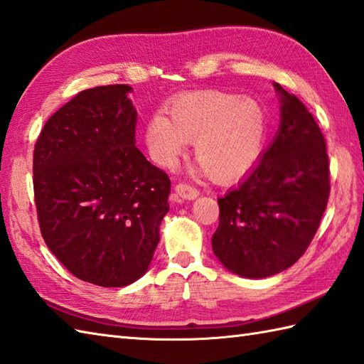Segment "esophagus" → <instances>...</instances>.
I'll list each match as a JSON object with an SVG mask.
<instances>
[{"label":"esophagus","instance_id":"34e87169","mask_svg":"<svg viewBox=\"0 0 364 364\" xmlns=\"http://www.w3.org/2000/svg\"><path fill=\"white\" fill-rule=\"evenodd\" d=\"M176 194L186 198V200H194L200 196V191L194 186V184H189V183H178L175 186Z\"/></svg>","mask_w":364,"mask_h":364}]
</instances>
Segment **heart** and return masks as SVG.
I'll list each match as a JSON object with an SVG mask.
<instances>
[{
  "label": "heart",
  "mask_w": 364,
  "mask_h": 364,
  "mask_svg": "<svg viewBox=\"0 0 364 364\" xmlns=\"http://www.w3.org/2000/svg\"><path fill=\"white\" fill-rule=\"evenodd\" d=\"M266 114L252 98L206 90L184 95L146 123L145 142L151 159L172 167L194 142V158L214 180L230 181L255 166L266 139Z\"/></svg>",
  "instance_id": "obj_1"
}]
</instances>
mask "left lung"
<instances>
[{
    "label": "left lung",
    "instance_id": "obj_1",
    "mask_svg": "<svg viewBox=\"0 0 364 364\" xmlns=\"http://www.w3.org/2000/svg\"><path fill=\"white\" fill-rule=\"evenodd\" d=\"M282 122L252 172L218 198L211 244L231 272L264 278L292 266L311 244L330 196L326 139L311 112L282 89Z\"/></svg>",
    "mask_w": 364,
    "mask_h": 364
}]
</instances>
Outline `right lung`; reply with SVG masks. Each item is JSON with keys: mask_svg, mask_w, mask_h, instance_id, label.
Wrapping results in <instances>:
<instances>
[{"mask_svg": "<svg viewBox=\"0 0 364 364\" xmlns=\"http://www.w3.org/2000/svg\"><path fill=\"white\" fill-rule=\"evenodd\" d=\"M127 84L81 90L37 137L33 184L48 249L80 280L120 288L141 278L168 211L170 178L136 144Z\"/></svg>", "mask_w": 364, "mask_h": 364, "instance_id": "right-lung-1", "label": "right lung"}]
</instances>
